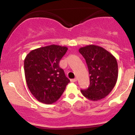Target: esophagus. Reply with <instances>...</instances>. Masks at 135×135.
I'll use <instances>...</instances> for the list:
<instances>
[{"label": "esophagus", "instance_id": "esophagus-1", "mask_svg": "<svg viewBox=\"0 0 135 135\" xmlns=\"http://www.w3.org/2000/svg\"><path fill=\"white\" fill-rule=\"evenodd\" d=\"M77 80H78V79L76 78H75L70 80V81H71L72 82H76V81H77Z\"/></svg>", "mask_w": 135, "mask_h": 135}]
</instances>
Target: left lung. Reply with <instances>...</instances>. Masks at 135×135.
I'll return each mask as SVG.
<instances>
[{
  "label": "left lung",
  "instance_id": "left-lung-1",
  "mask_svg": "<svg viewBox=\"0 0 135 135\" xmlns=\"http://www.w3.org/2000/svg\"><path fill=\"white\" fill-rule=\"evenodd\" d=\"M79 52L86 61L90 80L89 88L81 89V93L93 101L100 100L112 91L116 84V59L105 49L95 45L80 47Z\"/></svg>",
  "mask_w": 135,
  "mask_h": 135
}]
</instances>
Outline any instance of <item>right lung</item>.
Here are the masks:
<instances>
[{
  "label": "right lung",
  "mask_w": 135,
  "mask_h": 135,
  "mask_svg": "<svg viewBox=\"0 0 135 135\" xmlns=\"http://www.w3.org/2000/svg\"><path fill=\"white\" fill-rule=\"evenodd\" d=\"M68 48L57 45L32 50L24 61L26 82L39 102L52 104L63 93L70 80L59 66Z\"/></svg>",
  "instance_id": "right-lung-1"
}]
</instances>
